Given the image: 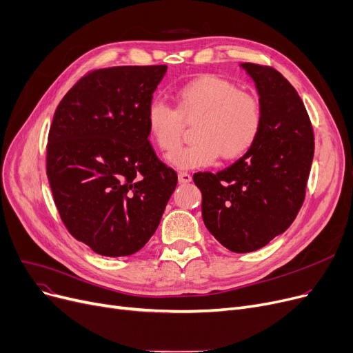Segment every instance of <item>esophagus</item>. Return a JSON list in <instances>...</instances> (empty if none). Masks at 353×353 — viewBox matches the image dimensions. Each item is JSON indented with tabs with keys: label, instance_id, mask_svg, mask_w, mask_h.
I'll return each mask as SVG.
<instances>
[{
	"label": "esophagus",
	"instance_id": "34e87169",
	"mask_svg": "<svg viewBox=\"0 0 353 353\" xmlns=\"http://www.w3.org/2000/svg\"><path fill=\"white\" fill-rule=\"evenodd\" d=\"M178 181H179V183H188V182L192 181V176L188 172H179L178 174Z\"/></svg>",
	"mask_w": 353,
	"mask_h": 353
}]
</instances>
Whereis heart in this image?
<instances>
[{"mask_svg":"<svg viewBox=\"0 0 353 353\" xmlns=\"http://www.w3.org/2000/svg\"><path fill=\"white\" fill-rule=\"evenodd\" d=\"M174 100L175 109L162 100H152L145 122L150 141L165 155L174 152L181 143L185 125L196 123V142L170 157V162L181 170L211 165L220 155L225 161L237 159L260 137L263 109L259 99L223 77L198 76L182 85Z\"/></svg>","mask_w":353,"mask_h":353,"instance_id":"heart-1","label":"heart"}]
</instances>
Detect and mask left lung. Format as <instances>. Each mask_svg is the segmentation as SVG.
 <instances>
[{
  "label": "left lung",
  "instance_id": "1",
  "mask_svg": "<svg viewBox=\"0 0 353 353\" xmlns=\"http://www.w3.org/2000/svg\"><path fill=\"white\" fill-rule=\"evenodd\" d=\"M263 109L261 133L225 170L194 174L208 231L234 253H250L286 231L305 201L314 135L296 89L273 67L243 63Z\"/></svg>",
  "mask_w": 353,
  "mask_h": 353
}]
</instances>
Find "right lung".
<instances>
[{
	"label": "right lung",
	"instance_id": "obj_1",
	"mask_svg": "<svg viewBox=\"0 0 353 353\" xmlns=\"http://www.w3.org/2000/svg\"><path fill=\"white\" fill-rule=\"evenodd\" d=\"M166 65H117L83 76L59 103L47 178L72 236L106 257L135 254L157 231L178 182L145 122Z\"/></svg>",
	"mask_w": 353,
	"mask_h": 353
}]
</instances>
